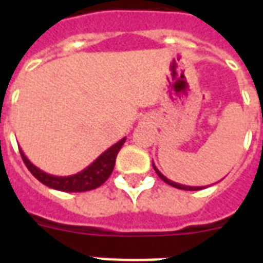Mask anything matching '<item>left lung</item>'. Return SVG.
<instances>
[{"label": "left lung", "instance_id": "8db88e82", "mask_svg": "<svg viewBox=\"0 0 263 263\" xmlns=\"http://www.w3.org/2000/svg\"><path fill=\"white\" fill-rule=\"evenodd\" d=\"M154 165V169L155 172L158 173V176L163 180L165 183H167V184H171V186H173V187H176V189H180V190H201V189H204L203 186H184V184H180V183H176V182H173V180H169L167 177L163 176L162 173H160L158 169H156V166H155V163H152Z\"/></svg>", "mask_w": 263, "mask_h": 263}]
</instances>
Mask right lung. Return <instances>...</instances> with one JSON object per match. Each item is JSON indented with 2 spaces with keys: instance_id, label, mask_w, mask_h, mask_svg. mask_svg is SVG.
I'll return each instance as SVG.
<instances>
[{
  "instance_id": "1",
  "label": "right lung",
  "mask_w": 263,
  "mask_h": 263,
  "mask_svg": "<svg viewBox=\"0 0 263 263\" xmlns=\"http://www.w3.org/2000/svg\"><path fill=\"white\" fill-rule=\"evenodd\" d=\"M125 139L126 138H122L121 141L114 143L111 148H108L105 152L100 155L91 165H88L86 169H83L76 175H70V176L49 175V173L43 172L42 169H39V167L33 165L21 149L20 152L26 167L45 186L54 189V190H60V192L77 193V192H88V190H92V189L100 187L108 179L109 175L114 171L117 155L120 152V149L122 148Z\"/></svg>"
}]
</instances>
